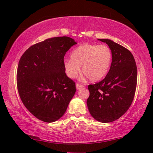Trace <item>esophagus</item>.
<instances>
[{
  "label": "esophagus",
  "instance_id": "esophagus-1",
  "mask_svg": "<svg viewBox=\"0 0 153 153\" xmlns=\"http://www.w3.org/2000/svg\"><path fill=\"white\" fill-rule=\"evenodd\" d=\"M76 89H77V90H79L80 88H81L84 87V86H83V85L79 84H76Z\"/></svg>",
  "mask_w": 153,
  "mask_h": 153
}]
</instances>
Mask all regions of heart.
<instances>
[{
  "label": "heart",
  "mask_w": 153,
  "mask_h": 153,
  "mask_svg": "<svg viewBox=\"0 0 153 153\" xmlns=\"http://www.w3.org/2000/svg\"><path fill=\"white\" fill-rule=\"evenodd\" d=\"M112 59V52L107 46L84 44L71 52V59L64 60L63 67L70 78H76L81 67L84 76L97 82L107 74Z\"/></svg>",
  "instance_id": "1"
}]
</instances>
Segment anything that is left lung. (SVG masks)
Returning <instances> with one entry per match:
<instances>
[{
	"mask_svg": "<svg viewBox=\"0 0 153 153\" xmlns=\"http://www.w3.org/2000/svg\"><path fill=\"white\" fill-rule=\"evenodd\" d=\"M107 44L112 52V63L102 81L88 86L87 106L91 115L102 123L121 117L133 101L137 84V67L131 52L109 39H98Z\"/></svg>",
	"mask_w": 153,
	"mask_h": 153,
	"instance_id": "obj_1",
	"label": "left lung"
}]
</instances>
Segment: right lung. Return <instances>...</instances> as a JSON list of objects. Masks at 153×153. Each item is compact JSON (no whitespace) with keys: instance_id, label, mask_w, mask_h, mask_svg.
Returning <instances> with one entry per match:
<instances>
[{"instance_id":"right-lung-1","label":"right lung","mask_w":153,"mask_h":153,"mask_svg":"<svg viewBox=\"0 0 153 153\" xmlns=\"http://www.w3.org/2000/svg\"><path fill=\"white\" fill-rule=\"evenodd\" d=\"M77 42L63 36L38 42L23 54L18 64L17 85L25 107L36 118L54 122L64 115L76 92L67 76L64 56Z\"/></svg>"}]
</instances>
